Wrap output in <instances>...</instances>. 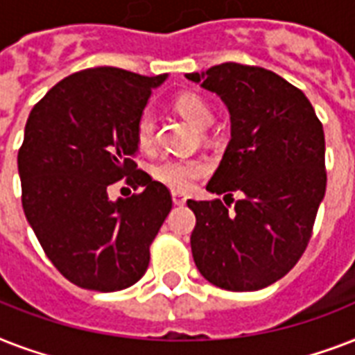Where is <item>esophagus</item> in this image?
<instances>
[{"label": "esophagus", "instance_id": "obj_1", "mask_svg": "<svg viewBox=\"0 0 355 355\" xmlns=\"http://www.w3.org/2000/svg\"><path fill=\"white\" fill-rule=\"evenodd\" d=\"M186 199H188V197H186L184 193H180V191H173V202H175V205L178 206L186 205Z\"/></svg>", "mask_w": 355, "mask_h": 355}]
</instances>
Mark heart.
<instances>
[{
	"label": "heart",
	"instance_id": "b5f03b06",
	"mask_svg": "<svg viewBox=\"0 0 355 355\" xmlns=\"http://www.w3.org/2000/svg\"><path fill=\"white\" fill-rule=\"evenodd\" d=\"M175 108L180 116L191 121L195 127L206 128L214 121V108L205 97L195 92H184L175 99ZM156 139V118L150 110H144L139 114L136 123V141L141 150H150L155 147ZM208 173V164L200 158H169L160 162L153 169L156 180L166 184L169 188L186 191L193 186L199 178Z\"/></svg>",
	"mask_w": 355,
	"mask_h": 355
}]
</instances>
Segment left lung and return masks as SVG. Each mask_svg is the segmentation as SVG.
<instances>
[{
	"instance_id": "left-lung-1",
	"label": "left lung",
	"mask_w": 355,
	"mask_h": 355,
	"mask_svg": "<svg viewBox=\"0 0 355 355\" xmlns=\"http://www.w3.org/2000/svg\"><path fill=\"white\" fill-rule=\"evenodd\" d=\"M186 77L216 92L232 121V139L206 186L225 193L227 205L188 200L197 217L195 265L221 289L258 291L297 265L313 234L326 191L322 123L302 90L259 66L225 62ZM236 191L243 197L234 203Z\"/></svg>"
}]
</instances>
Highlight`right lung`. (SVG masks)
I'll return each mask as SVG.
<instances>
[{"label":"right lung","instance_id":"obj_1","mask_svg":"<svg viewBox=\"0 0 355 355\" xmlns=\"http://www.w3.org/2000/svg\"><path fill=\"white\" fill-rule=\"evenodd\" d=\"M164 79L88 68L31 110L18 150L21 206L47 258L75 286L119 291L149 267L173 199L134 162L136 123ZM123 178L137 193L114 203L107 189Z\"/></svg>","mask_w":355,"mask_h":355}]
</instances>
